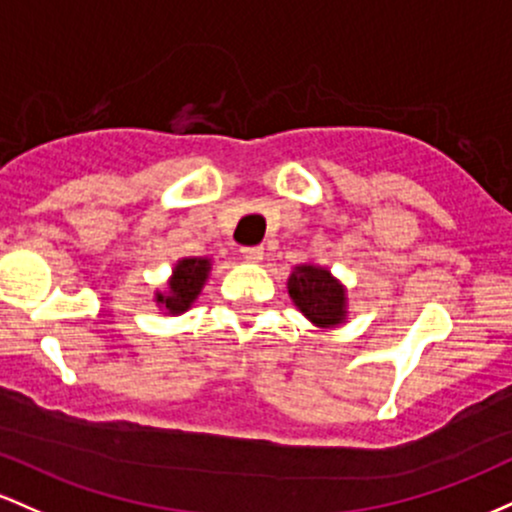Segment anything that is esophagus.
Masks as SVG:
<instances>
[{
	"instance_id": "34e87169",
	"label": "esophagus",
	"mask_w": 512,
	"mask_h": 512,
	"mask_svg": "<svg viewBox=\"0 0 512 512\" xmlns=\"http://www.w3.org/2000/svg\"><path fill=\"white\" fill-rule=\"evenodd\" d=\"M241 256H244L246 261H261L263 246H244V249H241Z\"/></svg>"
}]
</instances>
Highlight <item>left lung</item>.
Masks as SVG:
<instances>
[{
	"label": "left lung",
	"mask_w": 512,
	"mask_h": 512,
	"mask_svg": "<svg viewBox=\"0 0 512 512\" xmlns=\"http://www.w3.org/2000/svg\"><path fill=\"white\" fill-rule=\"evenodd\" d=\"M292 302L309 321L319 326H336L346 314V292L331 278L329 271L317 266H300L290 275Z\"/></svg>",
	"instance_id": "left-lung-1"
}]
</instances>
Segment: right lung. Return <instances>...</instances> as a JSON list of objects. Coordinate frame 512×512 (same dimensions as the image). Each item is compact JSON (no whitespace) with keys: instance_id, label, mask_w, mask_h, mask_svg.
<instances>
[{"instance_id":"add662e5","label":"right lung","mask_w":512,"mask_h":512,"mask_svg":"<svg viewBox=\"0 0 512 512\" xmlns=\"http://www.w3.org/2000/svg\"><path fill=\"white\" fill-rule=\"evenodd\" d=\"M208 271V258H183V261H179V266L174 268V278L169 283V297L157 295V302L166 304L169 312H183V309H188L195 297H198L200 287H203L205 278H208Z\"/></svg>"}]
</instances>
